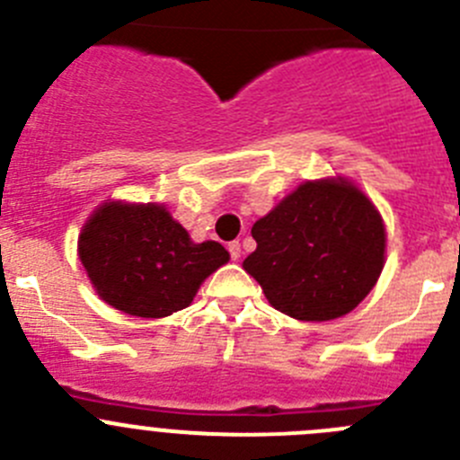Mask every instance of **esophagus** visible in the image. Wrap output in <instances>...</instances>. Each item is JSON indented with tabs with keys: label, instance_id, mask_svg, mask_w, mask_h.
Here are the masks:
<instances>
[{
	"label": "esophagus",
	"instance_id": "esophagus-1",
	"mask_svg": "<svg viewBox=\"0 0 460 460\" xmlns=\"http://www.w3.org/2000/svg\"><path fill=\"white\" fill-rule=\"evenodd\" d=\"M226 250H229L231 259H234V261L240 259V243H238V240H234V243H229V247H226Z\"/></svg>",
	"mask_w": 460,
	"mask_h": 460
}]
</instances>
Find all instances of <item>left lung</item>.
Instances as JSON below:
<instances>
[{"mask_svg":"<svg viewBox=\"0 0 460 460\" xmlns=\"http://www.w3.org/2000/svg\"><path fill=\"white\" fill-rule=\"evenodd\" d=\"M256 252L244 272L277 311L324 322L354 311L384 270L385 229L347 179L306 181L252 226Z\"/></svg>","mask_w":460,"mask_h":460,"instance_id":"left-lung-1","label":"left lung"}]
</instances>
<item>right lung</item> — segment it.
I'll use <instances>...</instances> for the list:
<instances>
[{"label":"right lung","instance_id":"right-lung-1","mask_svg":"<svg viewBox=\"0 0 460 460\" xmlns=\"http://www.w3.org/2000/svg\"><path fill=\"white\" fill-rule=\"evenodd\" d=\"M79 259L106 304L136 317H165L192 302L229 252L216 240L192 243L165 206L106 201L81 229Z\"/></svg>","mask_w":460,"mask_h":460}]
</instances>
